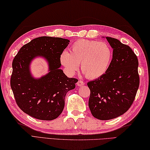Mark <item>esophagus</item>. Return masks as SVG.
I'll return each instance as SVG.
<instances>
[{
    "label": "esophagus",
    "mask_w": 150,
    "mask_h": 150,
    "mask_svg": "<svg viewBox=\"0 0 150 150\" xmlns=\"http://www.w3.org/2000/svg\"><path fill=\"white\" fill-rule=\"evenodd\" d=\"M85 85V82H83L82 81H78L77 83V85L78 86H82Z\"/></svg>",
    "instance_id": "1"
}]
</instances>
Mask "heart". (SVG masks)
I'll return each instance as SVG.
<instances>
[{
	"label": "heart",
	"instance_id": "obj_1",
	"mask_svg": "<svg viewBox=\"0 0 150 150\" xmlns=\"http://www.w3.org/2000/svg\"><path fill=\"white\" fill-rule=\"evenodd\" d=\"M112 56L111 47L106 42L79 39L72 44L70 53L65 50L62 52L60 60L69 74H75L80 64L86 78L97 79L107 72Z\"/></svg>",
	"mask_w": 150,
	"mask_h": 150
}]
</instances>
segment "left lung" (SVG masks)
Returning a JSON list of instances; mask_svg holds the SVG:
<instances>
[{"label":"left lung","mask_w":150,"mask_h":150,"mask_svg":"<svg viewBox=\"0 0 150 150\" xmlns=\"http://www.w3.org/2000/svg\"><path fill=\"white\" fill-rule=\"evenodd\" d=\"M104 38L113 49L110 67L104 75L87 83L90 111L100 120L117 118L127 112L139 85L138 59L132 50L118 39Z\"/></svg>","instance_id":"left-lung-1"}]
</instances>
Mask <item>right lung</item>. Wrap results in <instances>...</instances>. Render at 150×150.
Instances as JSON below:
<instances>
[{"label": "right lung", "mask_w": 150, "mask_h": 150, "mask_svg": "<svg viewBox=\"0 0 150 150\" xmlns=\"http://www.w3.org/2000/svg\"><path fill=\"white\" fill-rule=\"evenodd\" d=\"M69 42L48 36L35 38L21 47L13 59L11 87L14 97L18 107L33 118H58L64 109L66 93L75 88L78 80L68 78L60 69V56ZM37 57L45 58L49 65V72L38 79L30 71L31 62Z\"/></svg>", "instance_id": "1"}]
</instances>
